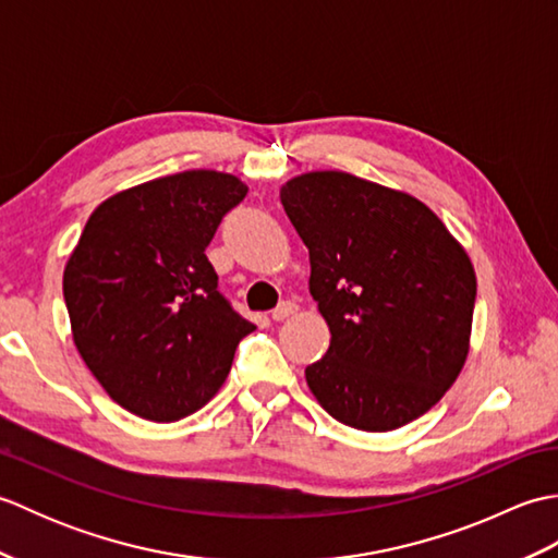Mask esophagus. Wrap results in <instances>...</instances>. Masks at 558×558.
<instances>
[{"label": "esophagus", "mask_w": 558, "mask_h": 558, "mask_svg": "<svg viewBox=\"0 0 558 558\" xmlns=\"http://www.w3.org/2000/svg\"><path fill=\"white\" fill-rule=\"evenodd\" d=\"M292 314H298V304H294V302H282V304L276 306V310L270 312V318H272V322H286V318H290Z\"/></svg>", "instance_id": "34e87169"}]
</instances>
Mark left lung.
<instances>
[{
	"label": "left lung",
	"instance_id": "8db88e82",
	"mask_svg": "<svg viewBox=\"0 0 558 558\" xmlns=\"http://www.w3.org/2000/svg\"><path fill=\"white\" fill-rule=\"evenodd\" d=\"M280 201L330 330L304 372L318 405L362 432L422 417L470 352L477 276L465 246L417 196L350 172L292 177Z\"/></svg>",
	"mask_w": 558,
	"mask_h": 558
}]
</instances>
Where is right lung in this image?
Returning <instances> with one entry per match:
<instances>
[{
    "mask_svg": "<svg viewBox=\"0 0 558 558\" xmlns=\"http://www.w3.org/2000/svg\"><path fill=\"white\" fill-rule=\"evenodd\" d=\"M248 186L186 170L122 189L90 213L64 266L71 338L117 405L177 422L218 393L256 328L218 292L206 256Z\"/></svg>",
    "mask_w": 558,
    "mask_h": 558,
    "instance_id": "obj_1",
    "label": "right lung"
}]
</instances>
